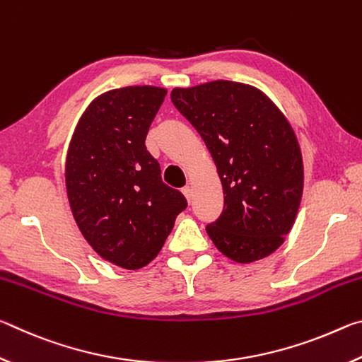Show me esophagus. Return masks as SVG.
<instances>
[{
    "instance_id": "obj_1",
    "label": "esophagus",
    "mask_w": 362,
    "mask_h": 362,
    "mask_svg": "<svg viewBox=\"0 0 362 362\" xmlns=\"http://www.w3.org/2000/svg\"><path fill=\"white\" fill-rule=\"evenodd\" d=\"M182 193L185 194V198H187V201L189 203V201H192V198H193V189H192V187H189V185L183 187V188H182Z\"/></svg>"
}]
</instances>
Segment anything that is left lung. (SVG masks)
<instances>
[{
  "instance_id": "left-lung-1",
  "label": "left lung",
  "mask_w": 362,
  "mask_h": 362,
  "mask_svg": "<svg viewBox=\"0 0 362 362\" xmlns=\"http://www.w3.org/2000/svg\"><path fill=\"white\" fill-rule=\"evenodd\" d=\"M175 108L203 137L223 188V211L206 226L238 263L273 254L296 220L303 163L296 134L268 97L249 84L218 81L175 88Z\"/></svg>"
}]
</instances>
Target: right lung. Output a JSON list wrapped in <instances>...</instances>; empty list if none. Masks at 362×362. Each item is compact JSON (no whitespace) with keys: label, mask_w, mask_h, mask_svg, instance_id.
<instances>
[{"label":"right lung","mask_w":362,"mask_h":362,"mask_svg":"<svg viewBox=\"0 0 362 362\" xmlns=\"http://www.w3.org/2000/svg\"><path fill=\"white\" fill-rule=\"evenodd\" d=\"M166 93L127 86L99 95L79 119L66 155V194L79 231L102 259L126 269L155 259L187 207L145 146Z\"/></svg>","instance_id":"right-lung-1"}]
</instances>
